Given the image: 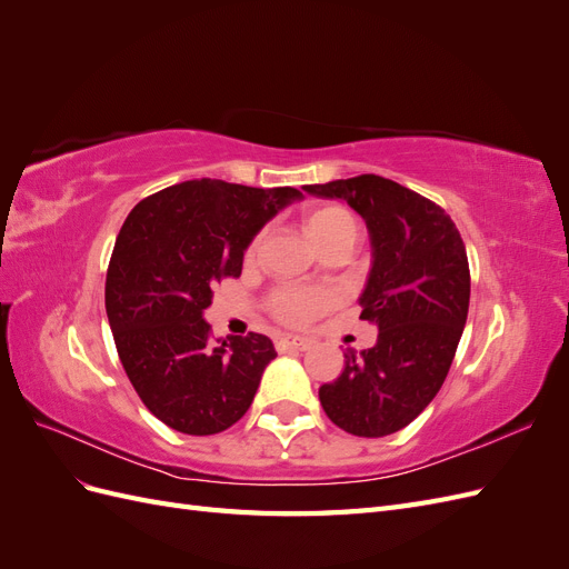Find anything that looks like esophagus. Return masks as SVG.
I'll use <instances>...</instances> for the list:
<instances>
[{
  "mask_svg": "<svg viewBox=\"0 0 569 569\" xmlns=\"http://www.w3.org/2000/svg\"><path fill=\"white\" fill-rule=\"evenodd\" d=\"M308 347H311V341L299 337V335H274V349L278 351H287V349L306 351Z\"/></svg>",
  "mask_w": 569,
  "mask_h": 569,
  "instance_id": "34e87169",
  "label": "esophagus"
}]
</instances>
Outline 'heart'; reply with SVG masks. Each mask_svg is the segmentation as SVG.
Returning a JSON list of instances; mask_svg holds the SVG:
<instances>
[{
    "instance_id": "heart-1",
    "label": "heart",
    "mask_w": 569,
    "mask_h": 569,
    "mask_svg": "<svg viewBox=\"0 0 569 569\" xmlns=\"http://www.w3.org/2000/svg\"><path fill=\"white\" fill-rule=\"evenodd\" d=\"M306 234L320 249L330 244H356L358 226L349 211L341 206H320L303 220ZM258 249V239L249 247V258ZM332 306V295L320 287H282L270 297V311L274 318L289 325H303Z\"/></svg>"
}]
</instances>
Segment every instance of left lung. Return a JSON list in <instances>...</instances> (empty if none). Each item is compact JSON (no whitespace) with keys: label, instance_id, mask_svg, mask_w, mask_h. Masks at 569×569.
I'll use <instances>...</instances> for the list:
<instances>
[{"label":"left lung","instance_id":"8db88e82","mask_svg":"<svg viewBox=\"0 0 569 569\" xmlns=\"http://www.w3.org/2000/svg\"><path fill=\"white\" fill-rule=\"evenodd\" d=\"M308 194L341 199L366 220L372 261L360 318L377 327V343L347 351L320 403L356 437H387L416 420L453 363L470 306L468 253L451 216L412 189L358 176L306 184Z\"/></svg>","mask_w":569,"mask_h":569}]
</instances>
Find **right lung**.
Instances as JSON below:
<instances>
[{"label": "right lung", "instance_id": "add662e5", "mask_svg": "<svg viewBox=\"0 0 569 569\" xmlns=\"http://www.w3.org/2000/svg\"><path fill=\"white\" fill-rule=\"evenodd\" d=\"M295 187L187 180L142 199L118 232L107 272V316L142 403L182 435H218L249 410L274 353L266 335L211 343L203 311L213 287L242 274L251 239Z\"/></svg>", "mask_w": 569, "mask_h": 569}]
</instances>
